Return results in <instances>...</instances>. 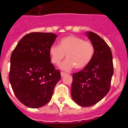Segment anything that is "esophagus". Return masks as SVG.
<instances>
[{
  "instance_id": "obj_1",
  "label": "esophagus",
  "mask_w": 128,
  "mask_h": 128,
  "mask_svg": "<svg viewBox=\"0 0 128 128\" xmlns=\"http://www.w3.org/2000/svg\"><path fill=\"white\" fill-rule=\"evenodd\" d=\"M66 73H65V72H61V76L62 77H63L64 76H65L66 75Z\"/></svg>"
}]
</instances>
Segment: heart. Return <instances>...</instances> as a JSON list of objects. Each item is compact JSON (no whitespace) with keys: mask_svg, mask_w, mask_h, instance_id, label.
Segmentation results:
<instances>
[{"mask_svg":"<svg viewBox=\"0 0 128 128\" xmlns=\"http://www.w3.org/2000/svg\"><path fill=\"white\" fill-rule=\"evenodd\" d=\"M48 53L51 62L56 65H60L66 55L67 59L62 63L60 68L68 71L74 67L76 69L86 67L93 59L95 48L90 42L70 35L62 38L59 42V46H50Z\"/></svg>","mask_w":128,"mask_h":128,"instance_id":"heart-1","label":"heart"}]
</instances>
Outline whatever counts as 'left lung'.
<instances>
[{"label":"left lung","mask_w":128,"mask_h":128,"mask_svg":"<svg viewBox=\"0 0 128 128\" xmlns=\"http://www.w3.org/2000/svg\"><path fill=\"white\" fill-rule=\"evenodd\" d=\"M85 34L94 46L95 54L88 65L72 75L71 96L78 105L88 107L98 103L108 93L114 65L112 51L104 40L93 32Z\"/></svg>","instance_id":"1"}]
</instances>
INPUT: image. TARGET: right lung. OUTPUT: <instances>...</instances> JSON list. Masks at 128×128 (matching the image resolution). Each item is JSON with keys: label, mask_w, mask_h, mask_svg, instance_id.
Wrapping results in <instances>:
<instances>
[{"label": "right lung", "mask_w": 128, "mask_h": 128, "mask_svg": "<svg viewBox=\"0 0 128 128\" xmlns=\"http://www.w3.org/2000/svg\"><path fill=\"white\" fill-rule=\"evenodd\" d=\"M56 37L52 32L28 34L11 54L9 80L16 97L29 108H40L48 103L61 79L48 53Z\"/></svg>", "instance_id": "obj_1"}]
</instances>
